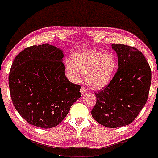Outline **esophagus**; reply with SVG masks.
I'll use <instances>...</instances> for the list:
<instances>
[{
	"label": "esophagus",
	"mask_w": 158,
	"mask_h": 158,
	"mask_svg": "<svg viewBox=\"0 0 158 158\" xmlns=\"http://www.w3.org/2000/svg\"><path fill=\"white\" fill-rule=\"evenodd\" d=\"M86 89L84 88V87H81V90H80V92H81V94H84L85 93H86Z\"/></svg>",
	"instance_id": "esophagus-1"
}]
</instances>
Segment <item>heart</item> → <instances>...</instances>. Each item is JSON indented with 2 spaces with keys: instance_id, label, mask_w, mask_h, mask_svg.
I'll return each mask as SVG.
<instances>
[{
  "instance_id": "heart-1",
  "label": "heart",
  "mask_w": 158,
  "mask_h": 158,
  "mask_svg": "<svg viewBox=\"0 0 158 158\" xmlns=\"http://www.w3.org/2000/svg\"><path fill=\"white\" fill-rule=\"evenodd\" d=\"M65 66L74 82L82 79V74L86 73V82L94 89L106 87L114 76L117 61L113 55L101 51H83L72 56V60H67Z\"/></svg>"
}]
</instances>
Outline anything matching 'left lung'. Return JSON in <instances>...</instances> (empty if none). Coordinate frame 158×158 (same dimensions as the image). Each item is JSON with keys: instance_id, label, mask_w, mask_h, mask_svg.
I'll use <instances>...</instances> for the list:
<instances>
[{"instance_id": "8db88e82", "label": "left lung", "mask_w": 158, "mask_h": 158, "mask_svg": "<svg viewBox=\"0 0 158 158\" xmlns=\"http://www.w3.org/2000/svg\"><path fill=\"white\" fill-rule=\"evenodd\" d=\"M118 68L110 84L96 93L93 118L100 124L117 128L131 124L146 103L151 69L146 57L134 47L112 44Z\"/></svg>"}]
</instances>
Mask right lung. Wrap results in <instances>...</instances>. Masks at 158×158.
I'll return each instance as SVG.
<instances>
[{
    "label": "right lung",
    "instance_id": "add662e5",
    "mask_svg": "<svg viewBox=\"0 0 158 158\" xmlns=\"http://www.w3.org/2000/svg\"><path fill=\"white\" fill-rule=\"evenodd\" d=\"M63 51L49 44L19 52L12 62L9 87L15 107L30 124L56 127L81 96L79 85L65 76Z\"/></svg>",
    "mask_w": 158,
    "mask_h": 158
}]
</instances>
